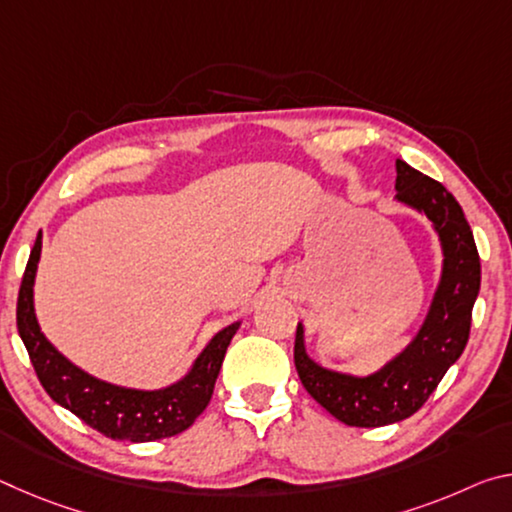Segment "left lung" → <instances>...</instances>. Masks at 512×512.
I'll return each mask as SVG.
<instances>
[{"mask_svg": "<svg viewBox=\"0 0 512 512\" xmlns=\"http://www.w3.org/2000/svg\"><path fill=\"white\" fill-rule=\"evenodd\" d=\"M395 201L422 214L436 232L443 264L427 314L404 348L370 375H350L309 357L298 323L296 370L307 393L350 427H386L406 420L436 391L470 339L472 307L481 289L474 235L456 198L404 160L395 162Z\"/></svg>", "mask_w": 512, "mask_h": 512, "instance_id": "8db88e82", "label": "left lung"}]
</instances>
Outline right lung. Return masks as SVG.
<instances>
[{"label": "right lung", "instance_id": "obj_1", "mask_svg": "<svg viewBox=\"0 0 512 512\" xmlns=\"http://www.w3.org/2000/svg\"><path fill=\"white\" fill-rule=\"evenodd\" d=\"M42 253V232L31 250L17 298V332L27 345L33 368L51 400L72 411L106 438L126 443H151L192 427L210 404L225 350L241 320L216 332L178 381L162 388H131L110 384L69 361L40 329L33 287Z\"/></svg>", "mask_w": 512, "mask_h": 512}]
</instances>
